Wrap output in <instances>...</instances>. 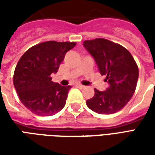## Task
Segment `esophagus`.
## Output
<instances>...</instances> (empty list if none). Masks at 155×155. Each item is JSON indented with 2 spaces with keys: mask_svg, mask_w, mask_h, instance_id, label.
Listing matches in <instances>:
<instances>
[{
  "mask_svg": "<svg viewBox=\"0 0 155 155\" xmlns=\"http://www.w3.org/2000/svg\"><path fill=\"white\" fill-rule=\"evenodd\" d=\"M76 87L80 88V89H83V88H84V85H82V84H76Z\"/></svg>",
  "mask_w": 155,
  "mask_h": 155,
  "instance_id": "obj_1",
  "label": "esophagus"
}]
</instances>
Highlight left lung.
<instances>
[{
    "label": "left lung",
    "instance_id": "left-lung-1",
    "mask_svg": "<svg viewBox=\"0 0 155 155\" xmlns=\"http://www.w3.org/2000/svg\"><path fill=\"white\" fill-rule=\"evenodd\" d=\"M84 48L94 57L102 75H106L110 87L94 89L93 98L86 101L91 110L101 114H114L123 109L135 91L139 69L127 49L103 38L84 41Z\"/></svg>",
    "mask_w": 155,
    "mask_h": 155
}]
</instances>
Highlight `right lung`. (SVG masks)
<instances>
[{
	"label": "right lung",
	"mask_w": 155,
	"mask_h": 155,
	"mask_svg": "<svg viewBox=\"0 0 155 155\" xmlns=\"http://www.w3.org/2000/svg\"><path fill=\"white\" fill-rule=\"evenodd\" d=\"M75 42L45 41L32 46L23 54L14 72L13 84L21 103L32 113L50 116L65 105L71 86H61L51 81L66 52Z\"/></svg>",
	"instance_id": "right-lung-1"
}]
</instances>
